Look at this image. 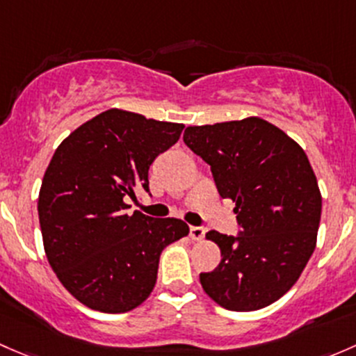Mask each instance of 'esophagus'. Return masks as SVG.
Listing matches in <instances>:
<instances>
[{"label":"esophagus","mask_w":356,"mask_h":356,"mask_svg":"<svg viewBox=\"0 0 356 356\" xmlns=\"http://www.w3.org/2000/svg\"><path fill=\"white\" fill-rule=\"evenodd\" d=\"M205 234V228H200V226H190V238L195 241H200Z\"/></svg>","instance_id":"obj_1"}]
</instances>
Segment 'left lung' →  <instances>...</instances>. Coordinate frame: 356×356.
<instances>
[{
	"label": "left lung",
	"mask_w": 356,
	"mask_h": 356,
	"mask_svg": "<svg viewBox=\"0 0 356 356\" xmlns=\"http://www.w3.org/2000/svg\"><path fill=\"white\" fill-rule=\"evenodd\" d=\"M183 142L211 166L241 228L238 236L205 234L221 262L200 273L204 291L234 312L270 305L298 281L317 243L322 197L309 157L259 116L188 127Z\"/></svg>",
	"instance_id": "obj_1"
}]
</instances>
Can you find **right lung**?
I'll use <instances>...</instances> for the list:
<instances>
[{"label": "right lung", "mask_w": 356, "mask_h": 356, "mask_svg": "<svg viewBox=\"0 0 356 356\" xmlns=\"http://www.w3.org/2000/svg\"><path fill=\"white\" fill-rule=\"evenodd\" d=\"M185 124L113 108L58 145L39 190L44 252L65 288L92 310L123 314L152 293L159 255L188 234L181 219L124 214L149 166Z\"/></svg>", "instance_id": "obj_1"}]
</instances>
